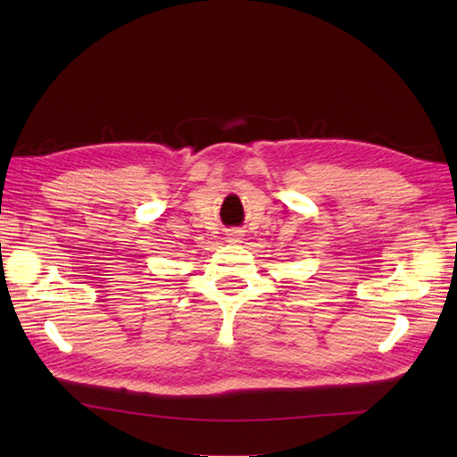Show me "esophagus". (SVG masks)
<instances>
[{"instance_id":"34e87169","label":"esophagus","mask_w":457,"mask_h":457,"mask_svg":"<svg viewBox=\"0 0 457 457\" xmlns=\"http://www.w3.org/2000/svg\"><path fill=\"white\" fill-rule=\"evenodd\" d=\"M226 239H228V244H241V241H244V229H239V228L228 229Z\"/></svg>"}]
</instances>
